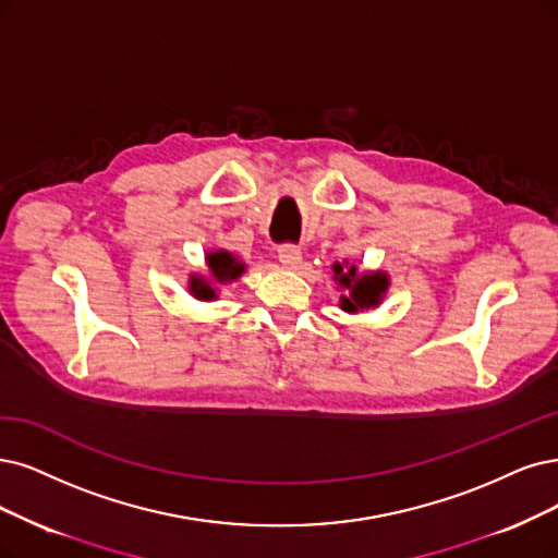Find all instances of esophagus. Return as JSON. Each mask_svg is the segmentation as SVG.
<instances>
[{"label":"esophagus","mask_w":558,"mask_h":558,"mask_svg":"<svg viewBox=\"0 0 558 558\" xmlns=\"http://www.w3.org/2000/svg\"><path fill=\"white\" fill-rule=\"evenodd\" d=\"M278 257H280L282 266L294 268L301 262V247L296 243H282L278 247Z\"/></svg>","instance_id":"esophagus-1"}]
</instances>
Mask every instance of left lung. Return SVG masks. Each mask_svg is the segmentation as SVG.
<instances>
[{
	"label": "left lung",
	"mask_w": 558,
	"mask_h": 558,
	"mask_svg": "<svg viewBox=\"0 0 558 558\" xmlns=\"http://www.w3.org/2000/svg\"><path fill=\"white\" fill-rule=\"evenodd\" d=\"M336 280L347 287V296H342V307L347 313H359L363 307H373L379 303L381 294L388 287V278L384 274H365L356 276V266H349L344 271L342 264L333 266Z\"/></svg>",
	"instance_id": "obj_1"
}]
</instances>
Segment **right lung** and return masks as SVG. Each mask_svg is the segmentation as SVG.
<instances>
[{"label":"right lung","mask_w":558,"mask_h":558,"mask_svg":"<svg viewBox=\"0 0 558 558\" xmlns=\"http://www.w3.org/2000/svg\"><path fill=\"white\" fill-rule=\"evenodd\" d=\"M206 262H209L211 274H214L218 280H234V278H239V276L243 274V268H245L241 262H236L230 253H225V251L211 253L209 257H206ZM191 290H193V294H195L197 299H214V296H216V292L211 290L209 282H204V280H199V278H193Z\"/></svg>","instance_id":"1"}]
</instances>
